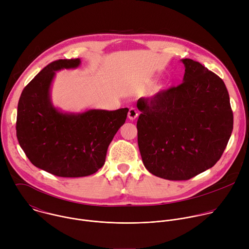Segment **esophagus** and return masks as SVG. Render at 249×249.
Instances as JSON below:
<instances>
[{
  "mask_svg": "<svg viewBox=\"0 0 249 249\" xmlns=\"http://www.w3.org/2000/svg\"><path fill=\"white\" fill-rule=\"evenodd\" d=\"M138 115H139V111H138L136 108L131 107V108L129 109L128 117H129L130 120H135V119L138 117Z\"/></svg>",
  "mask_w": 249,
  "mask_h": 249,
  "instance_id": "obj_1",
  "label": "esophagus"
}]
</instances>
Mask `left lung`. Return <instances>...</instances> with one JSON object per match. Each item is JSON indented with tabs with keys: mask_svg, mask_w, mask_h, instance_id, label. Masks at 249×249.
<instances>
[{
	"mask_svg": "<svg viewBox=\"0 0 249 249\" xmlns=\"http://www.w3.org/2000/svg\"><path fill=\"white\" fill-rule=\"evenodd\" d=\"M181 61L182 84L137 101L142 160L152 174L168 180H188L214 166L233 127L223 80L199 62Z\"/></svg>",
	"mask_w": 249,
	"mask_h": 249,
	"instance_id": "obj_1",
	"label": "left lung"
}]
</instances>
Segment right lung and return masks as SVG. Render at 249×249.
<instances>
[{
  "mask_svg": "<svg viewBox=\"0 0 249 249\" xmlns=\"http://www.w3.org/2000/svg\"><path fill=\"white\" fill-rule=\"evenodd\" d=\"M80 64V59L50 63L23 89L18 104L19 146L33 165L60 177L88 176L102 167L108 146L129 111L63 113L55 108L50 87L56 71Z\"/></svg>",
  "mask_w": 249,
  "mask_h": 249,
  "instance_id": "obj_1",
  "label": "right lung"
}]
</instances>
